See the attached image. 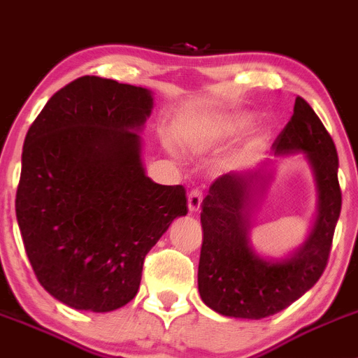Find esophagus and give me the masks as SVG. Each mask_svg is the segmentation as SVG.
<instances>
[{
	"mask_svg": "<svg viewBox=\"0 0 358 358\" xmlns=\"http://www.w3.org/2000/svg\"><path fill=\"white\" fill-rule=\"evenodd\" d=\"M201 203H203V192H201L199 189L190 190V194H189V211L190 213H196V211H199Z\"/></svg>",
	"mask_w": 358,
	"mask_h": 358,
	"instance_id": "esophagus-1",
	"label": "esophagus"
}]
</instances>
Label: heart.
Instances as JSON below:
<instances>
[{
    "instance_id": "obj_1",
    "label": "heart",
    "mask_w": 358,
    "mask_h": 358,
    "mask_svg": "<svg viewBox=\"0 0 358 358\" xmlns=\"http://www.w3.org/2000/svg\"><path fill=\"white\" fill-rule=\"evenodd\" d=\"M250 124L248 117H231V119L201 122L185 134V140L192 145H208L218 138L234 134L236 131L245 129Z\"/></svg>"
}]
</instances>
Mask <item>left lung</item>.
Instances as JSON below:
<instances>
[{
    "label": "left lung",
    "instance_id": "8db88e82",
    "mask_svg": "<svg viewBox=\"0 0 358 358\" xmlns=\"http://www.w3.org/2000/svg\"><path fill=\"white\" fill-rule=\"evenodd\" d=\"M273 150L303 152L311 162L320 194L317 224L294 257L280 262L260 259L246 241L245 208L264 178L257 171H236L211 183L201 203L203 246L197 283L204 304L225 317L260 320L285 310L320 280L331 255L341 213L338 152L322 120L301 96Z\"/></svg>",
    "mask_w": 358,
    "mask_h": 358
}]
</instances>
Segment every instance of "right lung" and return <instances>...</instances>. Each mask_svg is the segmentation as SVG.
I'll return each instance as SVG.
<instances>
[{
  "label": "right lung",
  "instance_id": "right-lung-1",
  "mask_svg": "<svg viewBox=\"0 0 358 358\" xmlns=\"http://www.w3.org/2000/svg\"><path fill=\"white\" fill-rule=\"evenodd\" d=\"M143 87L80 76L26 134L15 213L40 285L66 306L105 313L136 296L147 253L189 211L182 185L145 175Z\"/></svg>",
  "mask_w": 358,
  "mask_h": 358
}]
</instances>
